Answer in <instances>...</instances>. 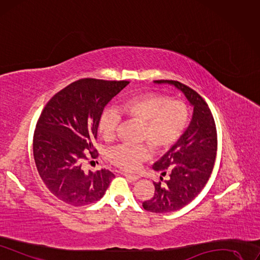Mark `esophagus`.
<instances>
[{"mask_svg":"<svg viewBox=\"0 0 260 260\" xmlns=\"http://www.w3.org/2000/svg\"><path fill=\"white\" fill-rule=\"evenodd\" d=\"M123 175L129 182H133V183H134V182H137L139 180L138 176H134V175H129V174H123Z\"/></svg>","mask_w":260,"mask_h":260,"instance_id":"1","label":"esophagus"}]
</instances>
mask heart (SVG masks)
I'll return each mask as SVG.
<instances>
[{"mask_svg": "<svg viewBox=\"0 0 260 260\" xmlns=\"http://www.w3.org/2000/svg\"><path fill=\"white\" fill-rule=\"evenodd\" d=\"M118 109L129 119L145 123L141 139L148 141L157 153L166 152L174 147L183 135L188 123V109L183 102L171 101L168 96L155 92L125 99ZM119 111L114 108L102 111L98 127L103 138L114 137L121 123ZM107 156L113 165L125 170H134L150 158L151 150L143 145H120L110 149Z\"/></svg>", "mask_w": 260, "mask_h": 260, "instance_id": "heart-1", "label": "heart"}]
</instances>
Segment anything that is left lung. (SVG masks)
I'll list each match as a JSON object with an SVG mask.
<instances>
[{
	"label": "left lung",
	"mask_w": 260,
	"mask_h": 260,
	"mask_svg": "<svg viewBox=\"0 0 260 260\" xmlns=\"http://www.w3.org/2000/svg\"><path fill=\"white\" fill-rule=\"evenodd\" d=\"M154 83L174 85L193 108L183 135L153 165L162 177L167 174L168 180L165 183L153 182L154 195L142 204L150 212L169 213L188 205L207 184L214 166L217 137L213 115L197 92L175 80H155Z\"/></svg>",
	"instance_id": "1"
}]
</instances>
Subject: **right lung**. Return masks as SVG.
Masks as SVG:
<instances>
[{
  "label": "right lung",
  "instance_id": "add662e5",
  "mask_svg": "<svg viewBox=\"0 0 260 260\" xmlns=\"http://www.w3.org/2000/svg\"><path fill=\"white\" fill-rule=\"evenodd\" d=\"M128 81L92 78L77 80L47 103L37 121L33 138L35 164L51 193L72 206L99 201L114 175L107 169L85 174V153L94 157L102 111Z\"/></svg>",
  "mask_w": 260,
  "mask_h": 260
}]
</instances>
